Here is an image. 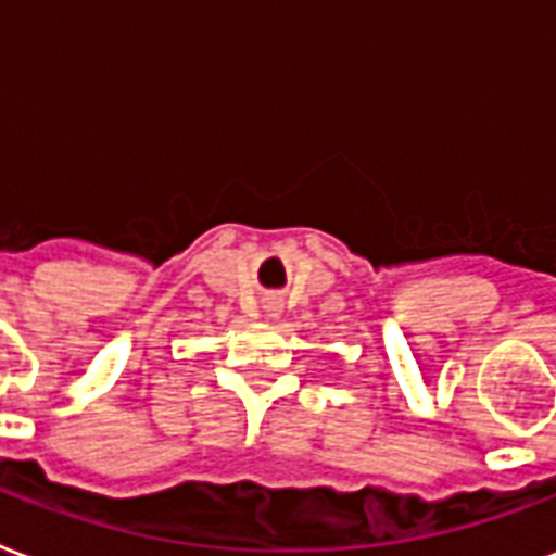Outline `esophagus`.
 I'll use <instances>...</instances> for the list:
<instances>
[{
	"label": "esophagus",
	"instance_id": "obj_1",
	"mask_svg": "<svg viewBox=\"0 0 556 556\" xmlns=\"http://www.w3.org/2000/svg\"><path fill=\"white\" fill-rule=\"evenodd\" d=\"M265 308H268V315H277V312H279V303H274V300H270V303H268V306H265Z\"/></svg>",
	"mask_w": 556,
	"mask_h": 556
}]
</instances>
